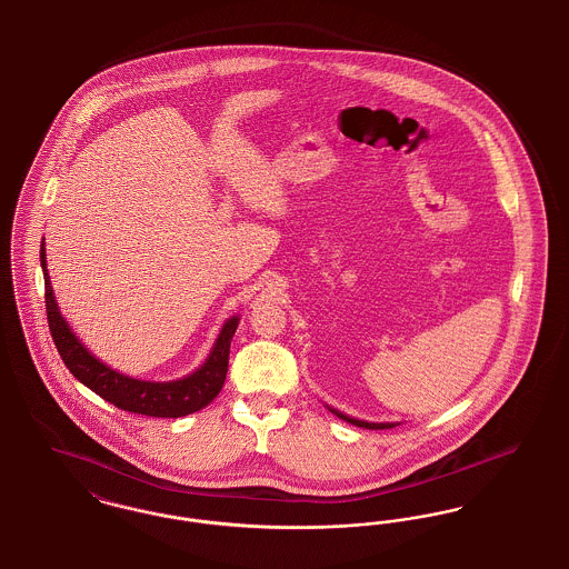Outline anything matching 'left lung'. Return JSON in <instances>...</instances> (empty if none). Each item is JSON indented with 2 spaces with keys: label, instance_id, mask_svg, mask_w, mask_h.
Instances as JSON below:
<instances>
[{
  "label": "left lung",
  "instance_id": "8db88e82",
  "mask_svg": "<svg viewBox=\"0 0 569 569\" xmlns=\"http://www.w3.org/2000/svg\"><path fill=\"white\" fill-rule=\"evenodd\" d=\"M333 416H338L340 419H345V421H349V423H353V426H359V428H368V430H383V428H393V426H398V423H372V421H361V419L349 418V416H345V413H340V411H336V409H329Z\"/></svg>",
  "mask_w": 569,
  "mask_h": 569
}]
</instances>
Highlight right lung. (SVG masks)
Returning <instances> with one entry per match:
<instances>
[{
    "label": "right lung",
    "instance_id": "add662e5",
    "mask_svg": "<svg viewBox=\"0 0 569 569\" xmlns=\"http://www.w3.org/2000/svg\"><path fill=\"white\" fill-rule=\"evenodd\" d=\"M40 266L44 271V303H47V319L53 342L60 351L66 368L91 391H96L107 402L116 405L118 409L148 416V418H183L208 407L224 386L227 370H229V349L231 338L238 329L240 319H229L211 349L210 358L192 375L178 379V381H139L132 377L120 375L104 361L93 358L83 347V342L68 328L66 319L60 315L56 303V296L51 289L49 270H47V252L44 243L40 246Z\"/></svg>",
    "mask_w": 569,
    "mask_h": 569
}]
</instances>
